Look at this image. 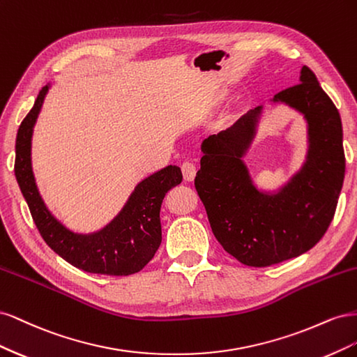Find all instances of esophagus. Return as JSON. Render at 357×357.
I'll use <instances>...</instances> for the list:
<instances>
[{
    "instance_id": "34e87169",
    "label": "esophagus",
    "mask_w": 357,
    "mask_h": 357,
    "mask_svg": "<svg viewBox=\"0 0 357 357\" xmlns=\"http://www.w3.org/2000/svg\"><path fill=\"white\" fill-rule=\"evenodd\" d=\"M181 172H183V178H185L186 181H192L193 178H195L197 167H195V164H193V162L185 160L181 164Z\"/></svg>"
}]
</instances>
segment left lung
Segmentation results:
<instances>
[{
  "label": "left lung",
  "mask_w": 357,
  "mask_h": 357,
  "mask_svg": "<svg viewBox=\"0 0 357 357\" xmlns=\"http://www.w3.org/2000/svg\"><path fill=\"white\" fill-rule=\"evenodd\" d=\"M308 123L307 162L275 195L259 192L241 160L255 137L261 107L228 131L204 139L195 189L215 238L247 266L262 268L296 257L328 231L344 181L341 117L316 74L302 67L299 83L275 93Z\"/></svg>",
  "instance_id": "8db88e82"
}]
</instances>
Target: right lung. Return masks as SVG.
<instances>
[{"label": "right lung", "mask_w": 357, "mask_h": 357, "mask_svg": "<svg viewBox=\"0 0 357 357\" xmlns=\"http://www.w3.org/2000/svg\"><path fill=\"white\" fill-rule=\"evenodd\" d=\"M49 86L40 92L16 137L15 176L28 204L32 220L53 252L86 273L131 275L152 261L162 241L160 204L165 193L181 183V171L168 165L144 178L132 192L123 210L100 232L79 235L53 218L43 202L31 168V137Z\"/></svg>", "instance_id": "obj_1"}]
</instances>
